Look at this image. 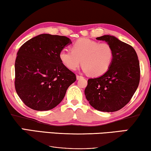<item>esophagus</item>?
<instances>
[{
	"instance_id": "1",
	"label": "esophagus",
	"mask_w": 151,
	"mask_h": 151,
	"mask_svg": "<svg viewBox=\"0 0 151 151\" xmlns=\"http://www.w3.org/2000/svg\"><path fill=\"white\" fill-rule=\"evenodd\" d=\"M76 78H77V80H80V79H81V78H83V76H80V75H77V76H76Z\"/></svg>"
}]
</instances>
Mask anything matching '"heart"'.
I'll return each mask as SVG.
<instances>
[{"instance_id": "b5f03b06", "label": "heart", "mask_w": 151, "mask_h": 151, "mask_svg": "<svg viewBox=\"0 0 151 151\" xmlns=\"http://www.w3.org/2000/svg\"><path fill=\"white\" fill-rule=\"evenodd\" d=\"M114 51L109 43H99L88 38H80L72 45L71 51L62 50L59 58L70 70H76L81 64L88 75L98 77L108 71L112 64Z\"/></svg>"}]
</instances>
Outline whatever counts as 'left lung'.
Segmentation results:
<instances>
[{"label":"left lung","mask_w":151,"mask_h":151,"mask_svg":"<svg viewBox=\"0 0 151 151\" xmlns=\"http://www.w3.org/2000/svg\"><path fill=\"white\" fill-rule=\"evenodd\" d=\"M111 45L114 56L104 75L88 80L86 100L98 111L114 112L131 100L139 83L140 68L137 53L131 45L110 35L98 37Z\"/></svg>","instance_id":"8db88e82"}]
</instances>
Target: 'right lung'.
I'll use <instances>...</instances> for the list:
<instances>
[{
  "label": "right lung",
  "instance_id": "right-lung-1",
  "mask_svg": "<svg viewBox=\"0 0 151 151\" xmlns=\"http://www.w3.org/2000/svg\"><path fill=\"white\" fill-rule=\"evenodd\" d=\"M71 43L66 36L40 34L20 47L15 61V88L29 108L49 111L63 100L76 74L64 66L59 53Z\"/></svg>",
  "mask_w": 151,
  "mask_h": 151
}]
</instances>
